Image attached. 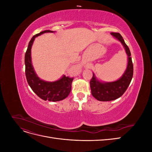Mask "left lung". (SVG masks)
I'll use <instances>...</instances> for the list:
<instances>
[{
  "label": "left lung",
  "mask_w": 152,
  "mask_h": 152,
  "mask_svg": "<svg viewBox=\"0 0 152 152\" xmlns=\"http://www.w3.org/2000/svg\"><path fill=\"white\" fill-rule=\"evenodd\" d=\"M111 35L120 41L125 49L127 55V65L122 77L113 82L100 81L93 73L90 81L91 93L96 99L101 102H109L120 98L129 86L133 75V65L129 49L120 34L112 32Z\"/></svg>",
  "instance_id": "obj_1"
}]
</instances>
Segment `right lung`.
<instances>
[{"label":"right lung","mask_w":152,"mask_h":152,"mask_svg":"<svg viewBox=\"0 0 152 152\" xmlns=\"http://www.w3.org/2000/svg\"><path fill=\"white\" fill-rule=\"evenodd\" d=\"M54 33V31L45 30L36 34L29 42L28 48L25 56V74L27 82L34 93L39 98L45 101L58 102L65 99L70 94L72 88V83L73 78H69L63 75L60 79L54 81L48 82L40 79L37 75L32 65L31 49L35 39L44 33Z\"/></svg>","instance_id":"add662e5"}]
</instances>
